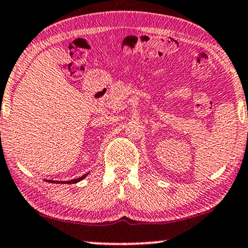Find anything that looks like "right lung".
Segmentation results:
<instances>
[{
	"mask_svg": "<svg viewBox=\"0 0 248 248\" xmlns=\"http://www.w3.org/2000/svg\"><path fill=\"white\" fill-rule=\"evenodd\" d=\"M86 175H88V174H84V175H83V177H80V178L73 179V180H70V181H64V183H65V184H76V183H78V181L82 180V179H84V178L86 177ZM50 181H52V180H50ZM50 181H49V183H50Z\"/></svg>",
	"mask_w": 248,
	"mask_h": 248,
	"instance_id": "1",
	"label": "right lung"
}]
</instances>
